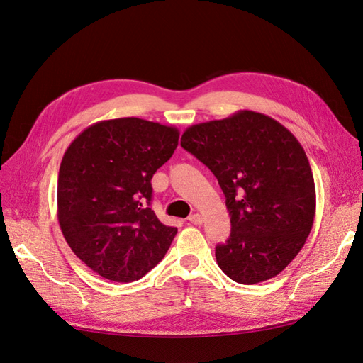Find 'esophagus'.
<instances>
[{"mask_svg": "<svg viewBox=\"0 0 363 363\" xmlns=\"http://www.w3.org/2000/svg\"><path fill=\"white\" fill-rule=\"evenodd\" d=\"M189 220L194 225H201L202 224V216L199 215V213H193V215L189 218Z\"/></svg>", "mask_w": 363, "mask_h": 363, "instance_id": "34e87169", "label": "esophagus"}]
</instances>
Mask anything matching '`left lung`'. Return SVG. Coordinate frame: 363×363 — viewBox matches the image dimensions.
Returning <instances> with one entry per match:
<instances>
[{
  "label": "left lung",
  "instance_id": "obj_1",
  "mask_svg": "<svg viewBox=\"0 0 363 363\" xmlns=\"http://www.w3.org/2000/svg\"><path fill=\"white\" fill-rule=\"evenodd\" d=\"M181 145L225 194L231 233L216 245L220 270L245 285L277 276L301 252L315 213L313 172L299 141L276 119L240 110L189 127Z\"/></svg>",
  "mask_w": 363,
  "mask_h": 363
}]
</instances>
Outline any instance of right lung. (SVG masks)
I'll return each mask as SVG.
<instances>
[{
	"instance_id": "obj_1",
	"label": "right lung",
	"mask_w": 363,
	"mask_h": 363,
	"mask_svg": "<svg viewBox=\"0 0 363 363\" xmlns=\"http://www.w3.org/2000/svg\"><path fill=\"white\" fill-rule=\"evenodd\" d=\"M178 139L174 127L118 118L87 127L62 156L61 231L72 252L108 281L141 279L162 261L178 233L150 208L152 178Z\"/></svg>"
}]
</instances>
